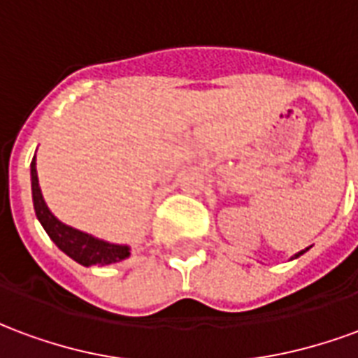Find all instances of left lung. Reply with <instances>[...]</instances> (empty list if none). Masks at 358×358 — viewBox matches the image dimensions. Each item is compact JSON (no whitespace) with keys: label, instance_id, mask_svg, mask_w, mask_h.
Instances as JSON below:
<instances>
[{"label":"left lung","instance_id":"left-lung-1","mask_svg":"<svg viewBox=\"0 0 358 358\" xmlns=\"http://www.w3.org/2000/svg\"><path fill=\"white\" fill-rule=\"evenodd\" d=\"M307 251H308V248H307V249H303V251H299V253H295V255L292 257V261H293V259H297V257L303 255V253H307Z\"/></svg>","mask_w":358,"mask_h":358}]
</instances>
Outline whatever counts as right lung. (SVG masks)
Wrapping results in <instances>:
<instances>
[{
  "label": "right lung",
  "mask_w": 358,
  "mask_h": 358,
  "mask_svg": "<svg viewBox=\"0 0 358 358\" xmlns=\"http://www.w3.org/2000/svg\"><path fill=\"white\" fill-rule=\"evenodd\" d=\"M30 182H32V201H34L36 217L48 232L51 241L57 245L65 255L76 261L82 266L92 264H113L118 261H124L130 257V245L110 243V241L99 240L92 234L76 230L73 226L61 222L43 201L40 182H38V171H36V155L30 163Z\"/></svg>",
  "instance_id": "1"
}]
</instances>
